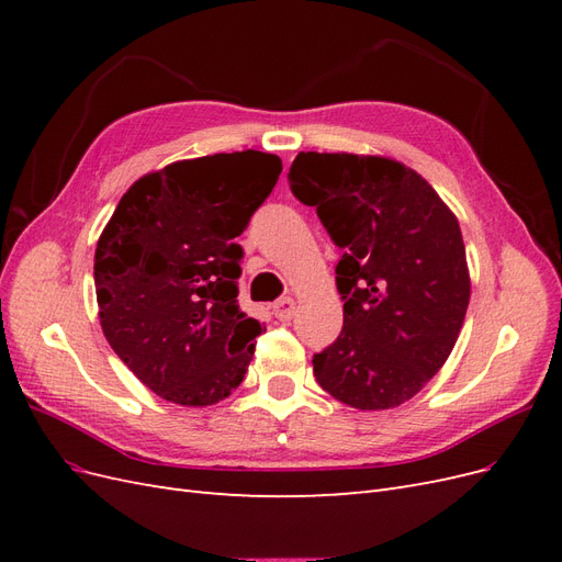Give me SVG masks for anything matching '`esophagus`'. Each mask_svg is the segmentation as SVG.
I'll return each mask as SVG.
<instances>
[{"label": "esophagus", "instance_id": "esophagus-1", "mask_svg": "<svg viewBox=\"0 0 562 562\" xmlns=\"http://www.w3.org/2000/svg\"><path fill=\"white\" fill-rule=\"evenodd\" d=\"M295 314V300L293 297H281L274 302V316L279 321H291Z\"/></svg>", "mask_w": 562, "mask_h": 562}]
</instances>
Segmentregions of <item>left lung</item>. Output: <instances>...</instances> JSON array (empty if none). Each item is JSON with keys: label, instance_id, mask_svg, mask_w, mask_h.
<instances>
[{"label": "left lung", "instance_id": "1", "mask_svg": "<svg viewBox=\"0 0 562 562\" xmlns=\"http://www.w3.org/2000/svg\"><path fill=\"white\" fill-rule=\"evenodd\" d=\"M291 192L342 248L345 323L314 378L359 411L413 398L448 361L471 283L457 217L413 168L384 157L300 151Z\"/></svg>", "mask_w": 562, "mask_h": 562}]
</instances>
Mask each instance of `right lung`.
<instances>
[{"instance_id":"right-lung-1","label":"right lung","mask_w":562,"mask_h":562,"mask_svg":"<svg viewBox=\"0 0 562 562\" xmlns=\"http://www.w3.org/2000/svg\"><path fill=\"white\" fill-rule=\"evenodd\" d=\"M281 159L234 151L176 161L135 182L95 248L100 326L145 386L213 405L244 382L260 321L239 307V236Z\"/></svg>"}]
</instances>
